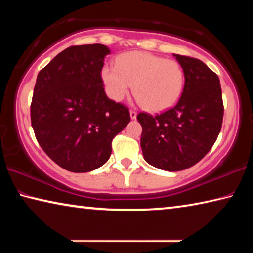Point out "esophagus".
<instances>
[{
    "instance_id": "obj_1",
    "label": "esophagus",
    "mask_w": 253,
    "mask_h": 253,
    "mask_svg": "<svg viewBox=\"0 0 253 253\" xmlns=\"http://www.w3.org/2000/svg\"><path fill=\"white\" fill-rule=\"evenodd\" d=\"M129 115H130V118H131V119H136L137 113H136L135 110H130V111H129Z\"/></svg>"
}]
</instances>
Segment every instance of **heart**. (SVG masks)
<instances>
[{
	"mask_svg": "<svg viewBox=\"0 0 253 253\" xmlns=\"http://www.w3.org/2000/svg\"><path fill=\"white\" fill-rule=\"evenodd\" d=\"M101 79L107 95L115 101H121L134 84V95L153 113L176 104L185 83L184 70L177 61L143 51L123 53L116 60V67H102Z\"/></svg>",
	"mask_w": 253,
	"mask_h": 253,
	"instance_id": "obj_1",
	"label": "heart"
}]
</instances>
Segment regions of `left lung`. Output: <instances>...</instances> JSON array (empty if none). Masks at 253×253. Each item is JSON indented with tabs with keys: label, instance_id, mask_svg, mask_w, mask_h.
<instances>
[{
	"label": "left lung",
	"instance_id": "obj_1",
	"mask_svg": "<svg viewBox=\"0 0 253 253\" xmlns=\"http://www.w3.org/2000/svg\"><path fill=\"white\" fill-rule=\"evenodd\" d=\"M173 55L185 76L176 106L156 116L137 115L144 160L169 172L186 169L207 155L220 134L224 110L217 75L199 59Z\"/></svg>",
	"mask_w": 253,
	"mask_h": 253
}]
</instances>
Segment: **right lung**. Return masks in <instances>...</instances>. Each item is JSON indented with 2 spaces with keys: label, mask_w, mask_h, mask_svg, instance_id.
<instances>
[{
  "label": "right lung",
  "mask_w": 253,
  "mask_h": 253,
  "mask_svg": "<svg viewBox=\"0 0 253 253\" xmlns=\"http://www.w3.org/2000/svg\"><path fill=\"white\" fill-rule=\"evenodd\" d=\"M104 44L70 46L37 77L31 124L38 143L69 172L97 169L109 160L111 140L130 122L129 110L107 97L101 79Z\"/></svg>",
  "instance_id": "1"
}]
</instances>
